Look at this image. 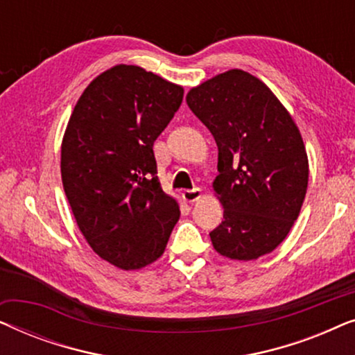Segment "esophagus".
<instances>
[{
  "label": "esophagus",
  "mask_w": 355,
  "mask_h": 355,
  "mask_svg": "<svg viewBox=\"0 0 355 355\" xmlns=\"http://www.w3.org/2000/svg\"><path fill=\"white\" fill-rule=\"evenodd\" d=\"M200 196H202V191L198 187H193V189H191V191H184L182 192V198L186 202H189V203L198 200V198H200Z\"/></svg>",
  "instance_id": "1"
}]
</instances>
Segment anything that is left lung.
<instances>
[{
    "label": "left lung",
    "instance_id": "obj_1",
    "mask_svg": "<svg viewBox=\"0 0 355 355\" xmlns=\"http://www.w3.org/2000/svg\"><path fill=\"white\" fill-rule=\"evenodd\" d=\"M186 100L218 145L213 189L225 211L210 232L213 247L231 260L270 254L289 234L307 192L297 125L263 82L241 69L193 87Z\"/></svg>",
    "mask_w": 355,
    "mask_h": 355
}]
</instances>
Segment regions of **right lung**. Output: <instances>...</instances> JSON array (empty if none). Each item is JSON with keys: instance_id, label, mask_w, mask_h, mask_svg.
<instances>
[{"instance_id": "right-lung-1", "label": "right lung", "mask_w": 355, "mask_h": 355, "mask_svg": "<svg viewBox=\"0 0 355 355\" xmlns=\"http://www.w3.org/2000/svg\"><path fill=\"white\" fill-rule=\"evenodd\" d=\"M184 89L139 66L105 71L80 95L61 145V178L85 241L121 270L163 255L179 205L157 178L153 144Z\"/></svg>"}]
</instances>
